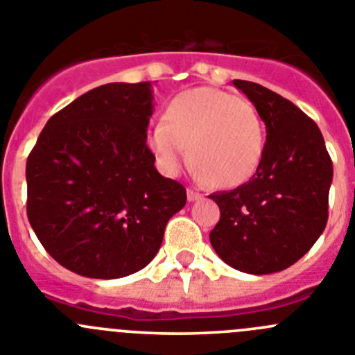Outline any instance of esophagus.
Masks as SVG:
<instances>
[{
    "label": "esophagus",
    "instance_id": "34e87169",
    "mask_svg": "<svg viewBox=\"0 0 355 355\" xmlns=\"http://www.w3.org/2000/svg\"><path fill=\"white\" fill-rule=\"evenodd\" d=\"M203 198V194H200L198 191H194V189H187V200L189 201H198Z\"/></svg>",
    "mask_w": 355,
    "mask_h": 355
}]
</instances>
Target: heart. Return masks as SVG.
Masks as SVG:
<instances>
[{"instance_id": "1", "label": "heart", "mask_w": 355, "mask_h": 355, "mask_svg": "<svg viewBox=\"0 0 355 355\" xmlns=\"http://www.w3.org/2000/svg\"><path fill=\"white\" fill-rule=\"evenodd\" d=\"M148 147L166 173L187 157L200 180L231 189L252 178L264 150V125L252 103L215 87L175 96L162 122L148 131Z\"/></svg>"}]
</instances>
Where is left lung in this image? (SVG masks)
Masks as SVG:
<instances>
[{"mask_svg":"<svg viewBox=\"0 0 355 355\" xmlns=\"http://www.w3.org/2000/svg\"><path fill=\"white\" fill-rule=\"evenodd\" d=\"M233 84L259 112L266 144L250 180L210 194L220 208L210 243L234 270L277 273L300 261L322 234L333 162L320 129L294 103L254 82Z\"/></svg>","mask_w":355,"mask_h":355,"instance_id":"8db88e82","label":"left lung"}]
</instances>
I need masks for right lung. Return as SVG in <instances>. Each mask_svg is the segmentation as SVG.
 Instances as JSON below:
<instances>
[{
  "mask_svg": "<svg viewBox=\"0 0 355 355\" xmlns=\"http://www.w3.org/2000/svg\"><path fill=\"white\" fill-rule=\"evenodd\" d=\"M152 84L99 85L49 119L26 162L28 218L66 270L121 278L157 254L187 201L147 147Z\"/></svg>",
  "mask_w": 355,
  "mask_h": 355,
  "instance_id": "right-lung-1",
  "label": "right lung"
}]
</instances>
